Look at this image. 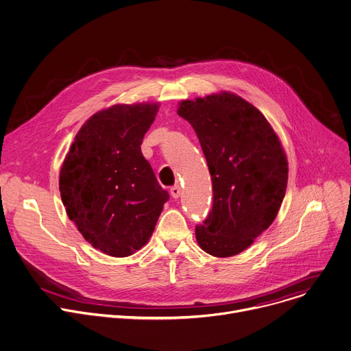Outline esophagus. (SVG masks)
Listing matches in <instances>:
<instances>
[{
	"mask_svg": "<svg viewBox=\"0 0 351 351\" xmlns=\"http://www.w3.org/2000/svg\"><path fill=\"white\" fill-rule=\"evenodd\" d=\"M180 194H182V189H180L179 184H175L173 187H171V195H172L175 199L179 198Z\"/></svg>",
	"mask_w": 351,
	"mask_h": 351,
	"instance_id": "34e87169",
	"label": "esophagus"
}]
</instances>
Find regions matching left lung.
<instances>
[{
    "label": "left lung",
    "instance_id": "left-lung-1",
    "mask_svg": "<svg viewBox=\"0 0 351 351\" xmlns=\"http://www.w3.org/2000/svg\"><path fill=\"white\" fill-rule=\"evenodd\" d=\"M178 114L194 128L213 187L212 210L195 239L216 258L239 255L274 221L285 195L288 161L266 117L231 92L182 100Z\"/></svg>",
    "mask_w": 351,
    "mask_h": 351
}]
</instances>
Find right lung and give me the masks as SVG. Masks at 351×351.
<instances>
[{"label":"right lung","instance_id":"add662e5","mask_svg":"<svg viewBox=\"0 0 351 351\" xmlns=\"http://www.w3.org/2000/svg\"><path fill=\"white\" fill-rule=\"evenodd\" d=\"M158 108V103H136L97 111L75 135L60 168L69 219L93 248L114 258L147 244L169 199L141 150Z\"/></svg>","mask_w":351,"mask_h":351}]
</instances>
